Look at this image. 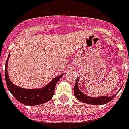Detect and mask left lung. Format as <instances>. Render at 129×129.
Wrapping results in <instances>:
<instances>
[{
    "mask_svg": "<svg viewBox=\"0 0 129 129\" xmlns=\"http://www.w3.org/2000/svg\"><path fill=\"white\" fill-rule=\"evenodd\" d=\"M77 84H78V79L77 78L75 87H74V95L77 98V100H79L80 101L82 102V103H85L91 104V105H103V104L108 103V102L111 101L116 95H115L111 97L103 96L99 97V98H92V97L87 96L79 90Z\"/></svg>",
    "mask_w": 129,
    "mask_h": 129,
    "instance_id": "obj_1",
    "label": "left lung"
}]
</instances>
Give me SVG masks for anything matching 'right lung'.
<instances>
[{"label": "right lung", "instance_id": "obj_1", "mask_svg": "<svg viewBox=\"0 0 129 129\" xmlns=\"http://www.w3.org/2000/svg\"><path fill=\"white\" fill-rule=\"evenodd\" d=\"M8 59V58L7 59V61L6 63V69H5L6 82L9 91L11 92V93L15 97V98L18 101L27 106H36V105L47 103L52 99V96L54 93L55 85L57 82L59 81V80L62 77L63 74L54 78L47 86H45L42 89H33V90L24 89L14 85L11 82L7 72Z\"/></svg>", "mask_w": 129, "mask_h": 129}]
</instances>
